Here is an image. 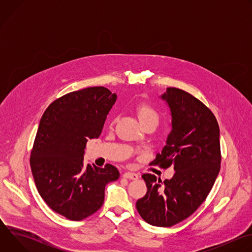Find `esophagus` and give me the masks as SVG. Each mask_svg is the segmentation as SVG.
Segmentation results:
<instances>
[{"label": "esophagus", "mask_w": 252, "mask_h": 252, "mask_svg": "<svg viewBox=\"0 0 252 252\" xmlns=\"http://www.w3.org/2000/svg\"><path fill=\"white\" fill-rule=\"evenodd\" d=\"M123 176H124L125 178L132 179V181H135V179H137V178H138V175H137L136 173H134V172H129V171L125 172V173L123 174Z\"/></svg>", "instance_id": "34e87169"}]
</instances>
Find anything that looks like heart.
<instances>
[{"label": "heart", "mask_w": 252, "mask_h": 252, "mask_svg": "<svg viewBox=\"0 0 252 252\" xmlns=\"http://www.w3.org/2000/svg\"><path fill=\"white\" fill-rule=\"evenodd\" d=\"M137 113H138V118L142 125L149 124V123H154V124L158 125L159 116H158V113L154 109L153 106H151L149 104H141L138 107ZM115 121H116V119H114V122Z\"/></svg>", "instance_id": "1"}]
</instances>
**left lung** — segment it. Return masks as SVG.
<instances>
[{"instance_id": "1", "label": "left lung", "mask_w": 252, "mask_h": 252, "mask_svg": "<svg viewBox=\"0 0 252 252\" xmlns=\"http://www.w3.org/2000/svg\"><path fill=\"white\" fill-rule=\"evenodd\" d=\"M169 106L171 131L166 145L152 161L175 170L170 179L142 174L148 191L136 209L148 223L169 227L188 219L211 190L220 169V126L208 107L192 94L167 88L161 95Z\"/></svg>"}]
</instances>
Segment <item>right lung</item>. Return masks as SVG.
Returning a JSON list of instances; mask_svg holds the SVG:
<instances>
[{"label":"right lung","instance_id":"obj_1","mask_svg":"<svg viewBox=\"0 0 252 252\" xmlns=\"http://www.w3.org/2000/svg\"><path fill=\"white\" fill-rule=\"evenodd\" d=\"M116 100L106 88H87L54 100L41 119L30 158L33 181L45 202L69 220L97 211L105 186L120 177L112 164H84L87 141L99 136Z\"/></svg>","mask_w":252,"mask_h":252}]
</instances>
